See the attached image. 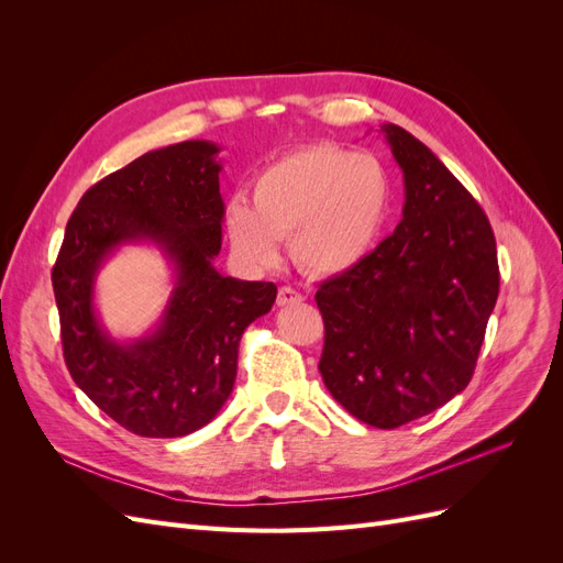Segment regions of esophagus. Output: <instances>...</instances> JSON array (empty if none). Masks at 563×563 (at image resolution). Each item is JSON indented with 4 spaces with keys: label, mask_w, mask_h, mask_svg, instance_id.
Instances as JSON below:
<instances>
[{
    "label": "esophagus",
    "mask_w": 563,
    "mask_h": 563,
    "mask_svg": "<svg viewBox=\"0 0 563 563\" xmlns=\"http://www.w3.org/2000/svg\"><path fill=\"white\" fill-rule=\"evenodd\" d=\"M302 300V294H298L296 288L291 286H282L279 294H277V305H294V302H300Z\"/></svg>",
    "instance_id": "esophagus-1"
}]
</instances>
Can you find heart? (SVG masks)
I'll return each mask as SVG.
<instances>
[{
    "mask_svg": "<svg viewBox=\"0 0 563 563\" xmlns=\"http://www.w3.org/2000/svg\"><path fill=\"white\" fill-rule=\"evenodd\" d=\"M395 209V178L383 159L310 145L267 164L253 183V207L228 209L234 251L253 267H272L288 240L300 269L338 277L376 251Z\"/></svg>",
    "mask_w": 563,
    "mask_h": 563,
    "instance_id": "heart-1",
    "label": "heart"
}]
</instances>
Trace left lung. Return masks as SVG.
Wrapping results in <instances>:
<instances>
[{
    "label": "left lung",
    "mask_w": 563,
    "mask_h": 563,
    "mask_svg": "<svg viewBox=\"0 0 563 563\" xmlns=\"http://www.w3.org/2000/svg\"><path fill=\"white\" fill-rule=\"evenodd\" d=\"M380 131L404 174L401 223L314 300L323 385L356 420L395 430L467 387L500 272L488 218L463 183L406 129Z\"/></svg>",
    "instance_id": "left-lung-1"
}]
</instances>
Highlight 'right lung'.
Returning a JSON list of instances; mask_svg holds the SVG:
<instances>
[{"mask_svg":"<svg viewBox=\"0 0 563 563\" xmlns=\"http://www.w3.org/2000/svg\"><path fill=\"white\" fill-rule=\"evenodd\" d=\"M220 145L185 141L150 150L77 203L54 265L67 371L100 411L139 437L172 439L211 422L236 378V347L275 305L272 282L220 275ZM157 247L175 288L161 321L117 339L95 308L97 272L124 245Z\"/></svg>","mask_w":563,"mask_h":563,"instance_id":"1","label":"right lung"}]
</instances>
